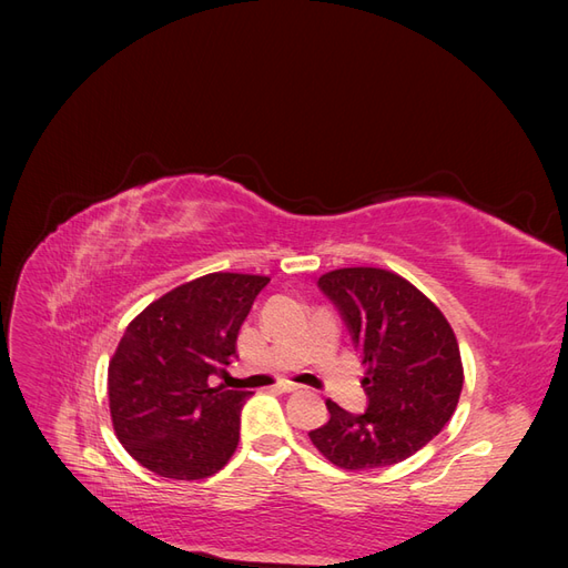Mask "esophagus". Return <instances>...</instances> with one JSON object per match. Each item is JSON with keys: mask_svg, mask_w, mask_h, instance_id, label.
<instances>
[{"mask_svg": "<svg viewBox=\"0 0 568 568\" xmlns=\"http://www.w3.org/2000/svg\"><path fill=\"white\" fill-rule=\"evenodd\" d=\"M277 390L280 393H294V390H298V384H294V382H280Z\"/></svg>", "mask_w": 568, "mask_h": 568, "instance_id": "34e87169", "label": "esophagus"}]
</instances>
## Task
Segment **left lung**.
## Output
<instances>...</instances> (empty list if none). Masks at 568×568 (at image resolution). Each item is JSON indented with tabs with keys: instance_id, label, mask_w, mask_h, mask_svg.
<instances>
[{
	"instance_id": "1",
	"label": "left lung",
	"mask_w": 568,
	"mask_h": 568,
	"mask_svg": "<svg viewBox=\"0 0 568 568\" xmlns=\"http://www.w3.org/2000/svg\"><path fill=\"white\" fill-rule=\"evenodd\" d=\"M317 286L346 322L367 365L363 415L326 400L329 422L311 432L341 469L390 467L443 432L459 403L462 357L453 326L417 286L379 267L326 272Z\"/></svg>"
}]
</instances>
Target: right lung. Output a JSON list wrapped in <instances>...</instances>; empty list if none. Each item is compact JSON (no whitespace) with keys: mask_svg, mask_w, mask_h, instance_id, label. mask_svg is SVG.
Listing matches in <instances>:
<instances>
[{"mask_svg":"<svg viewBox=\"0 0 568 568\" xmlns=\"http://www.w3.org/2000/svg\"><path fill=\"white\" fill-rule=\"evenodd\" d=\"M270 277L213 272L153 301L120 338L109 365L118 440L149 471L196 480L217 474L239 445L248 390L211 386L236 357V336Z\"/></svg>","mask_w":568,"mask_h":568,"instance_id":"right-lung-1","label":"right lung"}]
</instances>
